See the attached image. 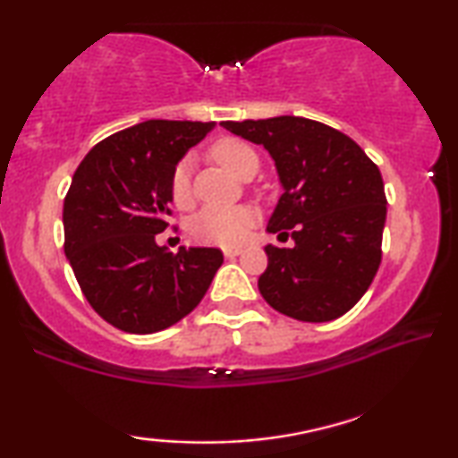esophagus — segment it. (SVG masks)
Segmentation results:
<instances>
[{
    "label": "esophagus",
    "mask_w": 458,
    "mask_h": 458,
    "mask_svg": "<svg viewBox=\"0 0 458 458\" xmlns=\"http://www.w3.org/2000/svg\"><path fill=\"white\" fill-rule=\"evenodd\" d=\"M242 251H243L242 248H225V250H223V254H225V258H229V260H231V258L240 256Z\"/></svg>",
    "instance_id": "34e87169"
}]
</instances>
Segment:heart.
<instances>
[{
  "instance_id": "b5f03b06",
  "label": "heart",
  "mask_w": 458,
  "mask_h": 458,
  "mask_svg": "<svg viewBox=\"0 0 458 458\" xmlns=\"http://www.w3.org/2000/svg\"><path fill=\"white\" fill-rule=\"evenodd\" d=\"M210 157L218 165L240 177L251 163L258 165L254 148L237 138H221L210 148ZM171 200L177 207L191 202V165L190 158H182L174 167L169 182ZM256 223V213L248 207H208L190 221V235L198 243L208 245H237L248 237V231Z\"/></svg>"
}]
</instances>
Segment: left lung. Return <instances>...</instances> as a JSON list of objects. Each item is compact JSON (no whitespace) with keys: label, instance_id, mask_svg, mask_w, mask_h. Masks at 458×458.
Masks as SVG:
<instances>
[{"label":"left lung","instance_id":"1","mask_svg":"<svg viewBox=\"0 0 458 458\" xmlns=\"http://www.w3.org/2000/svg\"><path fill=\"white\" fill-rule=\"evenodd\" d=\"M221 125L270 152L284 190L267 229L281 235L293 229L295 245L264 248L268 267L258 278L264 300L301 322L347 314L382 260L386 194L380 169L360 144L314 119L281 115Z\"/></svg>","mask_w":458,"mask_h":458}]
</instances>
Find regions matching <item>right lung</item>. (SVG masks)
Here are the masks:
<instances>
[{"instance_id": "1", "label": "right lung", "mask_w": 458, "mask_h": 458, "mask_svg": "<svg viewBox=\"0 0 458 458\" xmlns=\"http://www.w3.org/2000/svg\"><path fill=\"white\" fill-rule=\"evenodd\" d=\"M215 122L148 119L92 147L64 200V251L92 310L115 328L150 335L202 301L223 251L157 245L171 215L174 167Z\"/></svg>"}]
</instances>
